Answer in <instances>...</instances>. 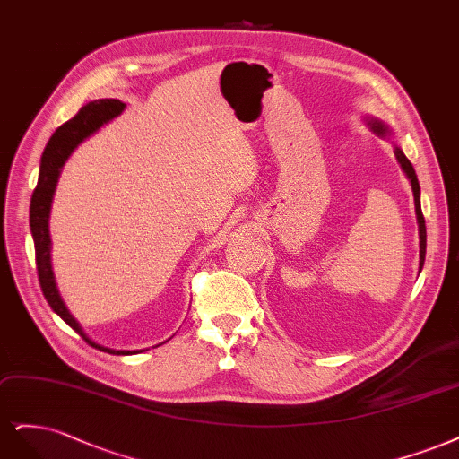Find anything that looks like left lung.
Instances as JSON below:
<instances>
[{
  "instance_id": "1",
  "label": "left lung",
  "mask_w": 459,
  "mask_h": 459,
  "mask_svg": "<svg viewBox=\"0 0 459 459\" xmlns=\"http://www.w3.org/2000/svg\"><path fill=\"white\" fill-rule=\"evenodd\" d=\"M368 127L372 129L377 137L381 139H387L391 137V129L383 124L381 120H376V117H368L366 120ZM394 156L398 160V164H401L403 171L406 173V177L410 179L411 185V192H413V204H416V217H418V227H420V271L423 269V261H425V246H427V232H425V219L421 213V204H420V183H418V175L413 166L410 164V160L404 156V152L394 146Z\"/></svg>"
}]
</instances>
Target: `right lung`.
I'll return each instance as SVG.
<instances>
[{"label": "right lung", "mask_w": 459, "mask_h": 459, "mask_svg": "<svg viewBox=\"0 0 459 459\" xmlns=\"http://www.w3.org/2000/svg\"><path fill=\"white\" fill-rule=\"evenodd\" d=\"M124 108H126V105L117 99L93 100V102H90V105L82 107L80 112L74 116L72 120H68L66 124L58 127L51 135L46 151H43V154H41L38 185L34 188L32 202H30V229H32V238H34V247H36L38 278H39V286H41L43 295H46L49 307L68 324L74 332L80 333L91 347L110 352V354H131V351H114V349L102 347V345L91 342V339L87 337L85 332L82 330L78 320L70 315V310L66 308L61 293H58V290H56L53 269H51L49 213H51V202H53L55 188L58 183V175H61V169L66 164L70 154L78 149V144L82 141L93 135L97 129H100L107 122H110L112 117L122 114Z\"/></svg>", "instance_id": "1"}]
</instances>
